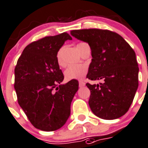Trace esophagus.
<instances>
[{
  "label": "esophagus",
  "mask_w": 148,
  "mask_h": 148,
  "mask_svg": "<svg viewBox=\"0 0 148 148\" xmlns=\"http://www.w3.org/2000/svg\"><path fill=\"white\" fill-rule=\"evenodd\" d=\"M85 83L82 80L79 81V87H83V86H85Z\"/></svg>",
  "instance_id": "obj_1"
}]
</instances>
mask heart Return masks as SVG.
Here are the masks:
<instances>
[{"instance_id":"heart-1","label":"heart","mask_w":148,"mask_h":148,"mask_svg":"<svg viewBox=\"0 0 148 148\" xmlns=\"http://www.w3.org/2000/svg\"><path fill=\"white\" fill-rule=\"evenodd\" d=\"M89 47L86 42H79L77 44V48L79 52H81L82 49L85 47ZM63 47L60 48L56 54V59L58 65L63 66V58H62V54L63 51ZM88 72V68L85 65L83 64H71L68 66L67 69L65 71V77L67 79L71 80V79H80L83 78L85 74Z\"/></svg>"}]
</instances>
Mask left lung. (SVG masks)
<instances>
[{"label":"left lung","mask_w":148,"mask_h":148,"mask_svg":"<svg viewBox=\"0 0 148 148\" xmlns=\"http://www.w3.org/2000/svg\"><path fill=\"white\" fill-rule=\"evenodd\" d=\"M71 36L88 43L92 61L87 77L103 79L100 85H86L90 90L89 106L99 118L113 120L130 108L138 88L139 67L134 49L121 36L97 28L73 30Z\"/></svg>","instance_id":"1"}]
</instances>
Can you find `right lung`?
Returning a JSON list of instances; mask_svg holds the SVG:
<instances>
[{"instance_id": "add662e5", "label": "right lung", "mask_w": 148, "mask_h": 148, "mask_svg": "<svg viewBox=\"0 0 148 148\" xmlns=\"http://www.w3.org/2000/svg\"><path fill=\"white\" fill-rule=\"evenodd\" d=\"M66 32L33 41L24 49L14 69L18 103L35 128L52 132L61 128L71 113V103L79 88L77 80L60 85L64 76L56 54L66 40Z\"/></svg>"}]
</instances>
